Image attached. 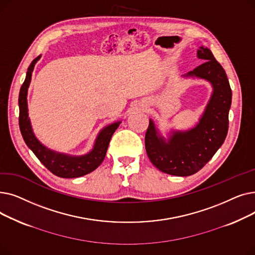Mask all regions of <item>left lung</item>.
<instances>
[{
  "mask_svg": "<svg viewBox=\"0 0 255 255\" xmlns=\"http://www.w3.org/2000/svg\"><path fill=\"white\" fill-rule=\"evenodd\" d=\"M197 58L205 62L182 75L205 79L213 89L197 124L188 130L171 129L165 138L150 119L144 137L151 162L172 176L187 177L202 169L222 145L229 130L232 89L226 73L208 47L200 46Z\"/></svg>",
  "mask_w": 255,
  "mask_h": 255,
  "instance_id": "8db88e82",
  "label": "left lung"
}]
</instances>
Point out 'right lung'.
I'll list each match as a JSON object with an SVG mask.
<instances>
[{"label":"right lung","mask_w":255,"mask_h":255,"mask_svg":"<svg viewBox=\"0 0 255 255\" xmlns=\"http://www.w3.org/2000/svg\"><path fill=\"white\" fill-rule=\"evenodd\" d=\"M41 56L33 60L26 71L25 79L19 91L18 105H19V128L24 142L36 157L53 175L60 178H78L95 170L104 160L111 138L117 128L120 126L121 121H117L103 127L95 139L92 150L85 155H69L60 153L48 149L38 140L32 128L31 120L28 110V89L31 84L32 73L36 63Z\"/></svg>","instance_id":"obj_1"}]
</instances>
